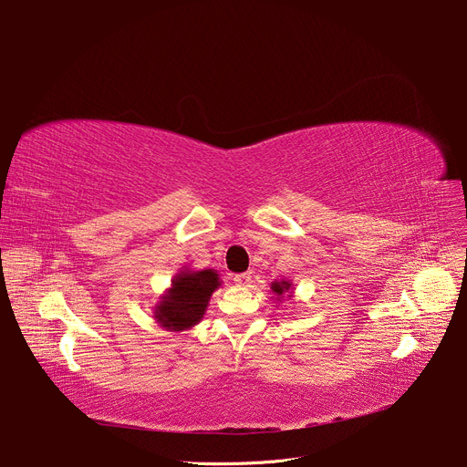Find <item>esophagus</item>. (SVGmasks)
Wrapping results in <instances>:
<instances>
[{"instance_id": "1", "label": "esophagus", "mask_w": 467, "mask_h": 467, "mask_svg": "<svg viewBox=\"0 0 467 467\" xmlns=\"http://www.w3.org/2000/svg\"><path fill=\"white\" fill-rule=\"evenodd\" d=\"M233 280L238 284V286H248L252 282V275L250 273H238L233 276Z\"/></svg>"}]
</instances>
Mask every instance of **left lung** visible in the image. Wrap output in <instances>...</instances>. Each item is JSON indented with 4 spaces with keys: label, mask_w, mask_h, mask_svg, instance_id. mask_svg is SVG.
Wrapping results in <instances>:
<instances>
[{
    "label": "left lung",
    "mask_w": 467,
    "mask_h": 467,
    "mask_svg": "<svg viewBox=\"0 0 467 467\" xmlns=\"http://www.w3.org/2000/svg\"><path fill=\"white\" fill-rule=\"evenodd\" d=\"M290 286H292V284H290V282H284V280L271 284V288H273V292H275L276 296H282L284 292H288Z\"/></svg>",
    "instance_id": "8db88e82"
}]
</instances>
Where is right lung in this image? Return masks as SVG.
I'll return each instance as SVG.
<instances>
[{"label": "right lung", "mask_w": 467, "mask_h": 467, "mask_svg": "<svg viewBox=\"0 0 467 467\" xmlns=\"http://www.w3.org/2000/svg\"><path fill=\"white\" fill-rule=\"evenodd\" d=\"M219 286V275L212 269L183 271L173 280L164 301L156 307V320L168 330H185L204 315L210 296Z\"/></svg>", "instance_id": "obj_1"}]
</instances>
